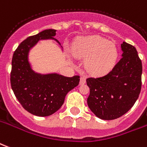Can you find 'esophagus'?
I'll return each instance as SVG.
<instances>
[{"instance_id": "34e87169", "label": "esophagus", "mask_w": 147, "mask_h": 147, "mask_svg": "<svg viewBox=\"0 0 147 147\" xmlns=\"http://www.w3.org/2000/svg\"><path fill=\"white\" fill-rule=\"evenodd\" d=\"M86 83V79L84 77H81L80 78V82H79V84L80 85H83Z\"/></svg>"}]
</instances>
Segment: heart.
I'll return each mask as SVG.
<instances>
[{
    "label": "heart",
    "instance_id": "b5f03b06",
    "mask_svg": "<svg viewBox=\"0 0 147 147\" xmlns=\"http://www.w3.org/2000/svg\"><path fill=\"white\" fill-rule=\"evenodd\" d=\"M71 54L79 59H86L84 68L93 76H104L116 65L118 51L115 43L93 35L77 39L71 46Z\"/></svg>",
    "mask_w": 147,
    "mask_h": 147
}]
</instances>
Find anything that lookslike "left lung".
Listing matches in <instances>:
<instances>
[{
  "instance_id": "left-lung-1",
  "label": "left lung",
  "mask_w": 147,
  "mask_h": 147,
  "mask_svg": "<svg viewBox=\"0 0 147 147\" xmlns=\"http://www.w3.org/2000/svg\"><path fill=\"white\" fill-rule=\"evenodd\" d=\"M121 58L104 76L86 79L90 87L88 106L103 120L125 115L137 100L141 90L142 62L136 47L123 42Z\"/></svg>"
}]
</instances>
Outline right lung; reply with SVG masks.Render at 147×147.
I'll use <instances>...</instances> for the list:
<instances>
[{
	"label": "right lung",
	"mask_w": 147,
	"mask_h": 147,
	"mask_svg": "<svg viewBox=\"0 0 147 147\" xmlns=\"http://www.w3.org/2000/svg\"><path fill=\"white\" fill-rule=\"evenodd\" d=\"M56 29H45L22 41L14 52L11 85L16 98L28 112L46 117L53 115L64 104L65 96L79 83V76L66 77L56 72L41 74L32 69L29 55L40 40H52L62 50L54 36Z\"/></svg>",
	"instance_id": "right-lung-1"
}]
</instances>
